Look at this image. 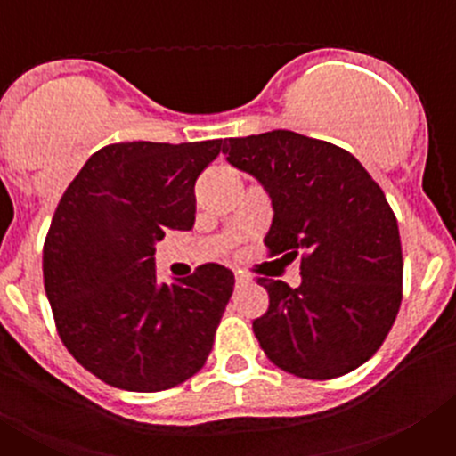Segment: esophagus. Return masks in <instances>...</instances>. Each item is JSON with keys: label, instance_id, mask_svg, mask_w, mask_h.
Listing matches in <instances>:
<instances>
[{"label": "esophagus", "instance_id": "obj_1", "mask_svg": "<svg viewBox=\"0 0 456 456\" xmlns=\"http://www.w3.org/2000/svg\"><path fill=\"white\" fill-rule=\"evenodd\" d=\"M248 281H251V278H248L247 273H241V272H237V273H235V283H237V288H241V285H247Z\"/></svg>", "mask_w": 456, "mask_h": 456}]
</instances>
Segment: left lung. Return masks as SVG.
I'll list each match as a JSON object with an SVG mask.
<instances>
[{"mask_svg": "<svg viewBox=\"0 0 456 456\" xmlns=\"http://www.w3.org/2000/svg\"><path fill=\"white\" fill-rule=\"evenodd\" d=\"M221 151L272 199V256H304L299 288L260 278L269 292L253 322L260 347L304 379L363 365L402 301L400 228L381 187L347 151L289 130L225 139Z\"/></svg>", "mask_w": 456, "mask_h": 456, "instance_id": "obj_1", "label": "left lung"}]
</instances>
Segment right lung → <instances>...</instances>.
<instances>
[{"instance_id":"add662e5","label":"right lung","mask_w":456,"mask_h":456,"mask_svg":"<svg viewBox=\"0 0 456 456\" xmlns=\"http://www.w3.org/2000/svg\"><path fill=\"white\" fill-rule=\"evenodd\" d=\"M219 151L221 139L114 143L88 157L59 200L45 294L68 352L104 384L157 393L208 361L235 276L209 263L162 283L152 256L167 231L193 228V184Z\"/></svg>"}]
</instances>
